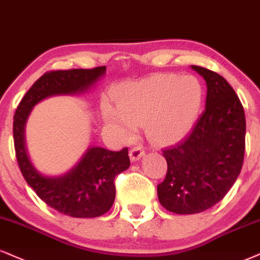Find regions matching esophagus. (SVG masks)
<instances>
[{
  "label": "esophagus",
  "instance_id": "obj_1",
  "mask_svg": "<svg viewBox=\"0 0 260 260\" xmlns=\"http://www.w3.org/2000/svg\"><path fill=\"white\" fill-rule=\"evenodd\" d=\"M129 155H130L131 161H137V160L141 159L143 155H145V149H143L142 147L136 146L134 147V148H131Z\"/></svg>",
  "mask_w": 260,
  "mask_h": 260
}]
</instances>
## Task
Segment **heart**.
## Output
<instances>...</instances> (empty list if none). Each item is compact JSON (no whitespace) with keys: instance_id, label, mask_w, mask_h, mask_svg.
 Listing matches in <instances>:
<instances>
[{"instance_id":"heart-1","label":"heart","mask_w":260,"mask_h":260,"mask_svg":"<svg viewBox=\"0 0 260 260\" xmlns=\"http://www.w3.org/2000/svg\"><path fill=\"white\" fill-rule=\"evenodd\" d=\"M113 96L117 106L104 108L110 126L130 137L145 121L146 134L153 142L171 145L184 139L197 123L204 88L195 76L158 73L123 83Z\"/></svg>"}]
</instances>
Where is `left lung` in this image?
Listing matches in <instances>:
<instances>
[{
  "label": "left lung",
  "instance_id": "obj_1",
  "mask_svg": "<svg viewBox=\"0 0 260 260\" xmlns=\"http://www.w3.org/2000/svg\"><path fill=\"white\" fill-rule=\"evenodd\" d=\"M206 82V108L190 134L162 150L168 162L160 204L178 214L203 212L225 197L245 155L246 118L238 95L218 73L191 66Z\"/></svg>",
  "mask_w": 260,
  "mask_h": 260
}]
</instances>
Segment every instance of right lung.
Returning <instances> with one entry per match:
<instances>
[{
    "label": "right lung",
    "instance_id": "obj_1",
    "mask_svg": "<svg viewBox=\"0 0 260 260\" xmlns=\"http://www.w3.org/2000/svg\"><path fill=\"white\" fill-rule=\"evenodd\" d=\"M105 73L106 66L44 73L22 98L13 121L15 155L25 181L48 206L76 218H94L112 207L115 198L114 178L129 169V150L123 148L112 152L102 147H89L78 164L65 175L44 176L28 159L25 124L34 106L43 99L53 95L81 94Z\"/></svg>",
    "mask_w": 260,
    "mask_h": 260
}]
</instances>
